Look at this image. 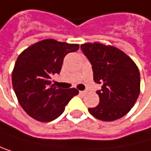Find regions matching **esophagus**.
<instances>
[{
    "label": "esophagus",
    "mask_w": 151,
    "mask_h": 151,
    "mask_svg": "<svg viewBox=\"0 0 151 151\" xmlns=\"http://www.w3.org/2000/svg\"><path fill=\"white\" fill-rule=\"evenodd\" d=\"M86 93H87V92H86L85 91H80V94H81V95H85Z\"/></svg>",
    "instance_id": "esophagus-1"
}]
</instances>
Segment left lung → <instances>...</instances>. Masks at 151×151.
I'll return each mask as SVG.
<instances>
[{
  "label": "left lung",
  "instance_id": "1",
  "mask_svg": "<svg viewBox=\"0 0 151 151\" xmlns=\"http://www.w3.org/2000/svg\"><path fill=\"white\" fill-rule=\"evenodd\" d=\"M92 65L93 80L101 84L97 94L100 103L90 108V113L103 121H113L125 116L138 100L140 76L136 63L124 51L101 42L81 45Z\"/></svg>",
  "mask_w": 151,
  "mask_h": 151
}]
</instances>
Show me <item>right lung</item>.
<instances>
[{
    "mask_svg": "<svg viewBox=\"0 0 151 151\" xmlns=\"http://www.w3.org/2000/svg\"><path fill=\"white\" fill-rule=\"evenodd\" d=\"M79 44L46 39L25 49L17 58L12 81L18 101L34 119L49 122L64 111L65 106L79 91L51 85V76L60 73L64 57L78 50Z\"/></svg>",
    "mask_w": 151,
    "mask_h": 151,
    "instance_id": "obj_1",
    "label": "right lung"
}]
</instances>
